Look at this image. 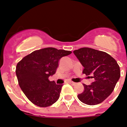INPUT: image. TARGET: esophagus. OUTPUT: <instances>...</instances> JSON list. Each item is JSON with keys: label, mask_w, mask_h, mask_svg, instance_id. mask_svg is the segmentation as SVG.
<instances>
[{"label": "esophagus", "mask_w": 127, "mask_h": 127, "mask_svg": "<svg viewBox=\"0 0 127 127\" xmlns=\"http://www.w3.org/2000/svg\"><path fill=\"white\" fill-rule=\"evenodd\" d=\"M69 83L70 84H71V85H76V83H74V82H72V81H69Z\"/></svg>", "instance_id": "34e87169"}]
</instances>
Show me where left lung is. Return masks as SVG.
Listing matches in <instances>:
<instances>
[{"instance_id":"left-lung-1","label":"left lung","mask_w":127,"mask_h":127,"mask_svg":"<svg viewBox=\"0 0 127 127\" xmlns=\"http://www.w3.org/2000/svg\"><path fill=\"white\" fill-rule=\"evenodd\" d=\"M73 52L84 67L83 73L94 79L91 85L83 84L84 92L77 97L87 105L102 102L113 92L120 77V66L115 59L104 51L82 48Z\"/></svg>"}]
</instances>
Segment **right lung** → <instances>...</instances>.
<instances>
[{
  "mask_svg": "<svg viewBox=\"0 0 127 127\" xmlns=\"http://www.w3.org/2000/svg\"><path fill=\"white\" fill-rule=\"evenodd\" d=\"M71 53L46 48L33 51L18 63L16 74L18 84L33 104L45 107L58 100L63 85L50 81L49 77L55 74L60 58Z\"/></svg>",
  "mask_w": 127,
  "mask_h": 127,
  "instance_id": "add662e5",
  "label": "right lung"
}]
</instances>
